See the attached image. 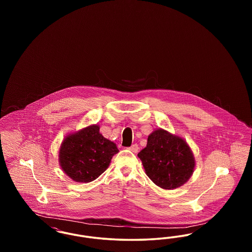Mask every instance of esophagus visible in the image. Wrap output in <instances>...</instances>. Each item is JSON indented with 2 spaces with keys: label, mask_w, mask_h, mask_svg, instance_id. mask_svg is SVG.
<instances>
[{
  "label": "esophagus",
  "mask_w": 252,
  "mask_h": 252,
  "mask_svg": "<svg viewBox=\"0 0 252 252\" xmlns=\"http://www.w3.org/2000/svg\"><path fill=\"white\" fill-rule=\"evenodd\" d=\"M128 149L133 152V153H137L138 150H139V145L137 144H132L130 147H128Z\"/></svg>",
  "instance_id": "1"
}]
</instances>
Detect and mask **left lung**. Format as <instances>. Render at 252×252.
<instances>
[{
    "label": "left lung",
    "instance_id": "left-lung-1",
    "mask_svg": "<svg viewBox=\"0 0 252 252\" xmlns=\"http://www.w3.org/2000/svg\"><path fill=\"white\" fill-rule=\"evenodd\" d=\"M148 178L162 189L173 190L190 179L194 158L188 144L163 129L150 134L138 153Z\"/></svg>",
    "mask_w": 252,
    "mask_h": 252
}]
</instances>
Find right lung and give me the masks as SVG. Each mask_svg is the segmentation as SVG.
Here are the masks:
<instances>
[{"instance_id": "right-lung-1", "label": "right lung", "mask_w": 252, "mask_h": 252, "mask_svg": "<svg viewBox=\"0 0 252 252\" xmlns=\"http://www.w3.org/2000/svg\"><path fill=\"white\" fill-rule=\"evenodd\" d=\"M116 144L91 126L68 136L61 144L60 162L63 171L76 182H91L103 174L116 153Z\"/></svg>"}]
</instances>
